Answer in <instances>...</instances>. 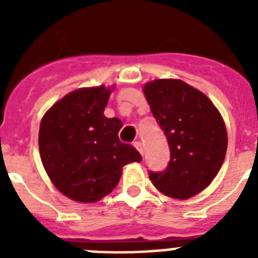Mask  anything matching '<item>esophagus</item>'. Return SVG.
<instances>
[{
  "instance_id": "obj_1",
  "label": "esophagus",
  "mask_w": 258,
  "mask_h": 258,
  "mask_svg": "<svg viewBox=\"0 0 258 258\" xmlns=\"http://www.w3.org/2000/svg\"><path fill=\"white\" fill-rule=\"evenodd\" d=\"M134 146H135V149H137L139 153L143 154V143H142V142L137 141L135 143H134Z\"/></svg>"
}]
</instances>
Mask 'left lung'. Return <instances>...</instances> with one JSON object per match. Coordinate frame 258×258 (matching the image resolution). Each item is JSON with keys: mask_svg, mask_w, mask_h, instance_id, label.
<instances>
[{"mask_svg": "<svg viewBox=\"0 0 258 258\" xmlns=\"http://www.w3.org/2000/svg\"><path fill=\"white\" fill-rule=\"evenodd\" d=\"M143 92L170 147L167 169L150 171V179L171 198L197 196L212 183L226 155L228 134L220 111L205 93L176 79L147 83Z\"/></svg>", "mask_w": 258, "mask_h": 258, "instance_id": "left-lung-1", "label": "left lung"}]
</instances>
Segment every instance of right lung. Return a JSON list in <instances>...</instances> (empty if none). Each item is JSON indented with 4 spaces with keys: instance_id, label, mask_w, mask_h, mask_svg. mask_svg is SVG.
<instances>
[{
    "instance_id": "obj_1",
    "label": "right lung",
    "mask_w": 258,
    "mask_h": 258,
    "mask_svg": "<svg viewBox=\"0 0 258 258\" xmlns=\"http://www.w3.org/2000/svg\"><path fill=\"white\" fill-rule=\"evenodd\" d=\"M111 88H80L54 103L42 117L40 157L58 191L92 204L112 191L123 166L141 162L131 145L119 141L121 120L104 116Z\"/></svg>"
}]
</instances>
